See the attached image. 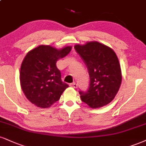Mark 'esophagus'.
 Here are the masks:
<instances>
[{
    "mask_svg": "<svg viewBox=\"0 0 146 146\" xmlns=\"http://www.w3.org/2000/svg\"><path fill=\"white\" fill-rule=\"evenodd\" d=\"M70 86L72 88H78V84L75 83H72L70 84Z\"/></svg>",
    "mask_w": 146,
    "mask_h": 146,
    "instance_id": "1",
    "label": "esophagus"
}]
</instances>
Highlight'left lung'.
<instances>
[{
  "instance_id": "left-lung-1",
  "label": "left lung",
  "mask_w": 146,
  "mask_h": 146,
  "mask_svg": "<svg viewBox=\"0 0 146 146\" xmlns=\"http://www.w3.org/2000/svg\"><path fill=\"white\" fill-rule=\"evenodd\" d=\"M74 47L86 64L90 79L87 92H79L82 101L93 109L109 104L115 98L122 82L117 55L111 47L97 41L75 45Z\"/></svg>"
}]
</instances>
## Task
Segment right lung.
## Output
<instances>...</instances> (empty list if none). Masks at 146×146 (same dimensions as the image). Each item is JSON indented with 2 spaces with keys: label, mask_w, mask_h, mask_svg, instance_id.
Listing matches in <instances>:
<instances>
[{
  "label": "right lung",
  "mask_w": 146,
  "mask_h": 146,
  "mask_svg": "<svg viewBox=\"0 0 146 146\" xmlns=\"http://www.w3.org/2000/svg\"><path fill=\"white\" fill-rule=\"evenodd\" d=\"M71 46L56 49L41 45L29 51L22 62L20 80L26 99L38 108H48L68 87L61 80L56 62L71 52Z\"/></svg>",
  "instance_id": "obj_1"
}]
</instances>
